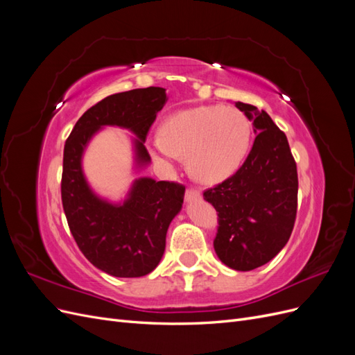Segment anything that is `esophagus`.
<instances>
[{
  "label": "esophagus",
  "mask_w": 355,
  "mask_h": 355,
  "mask_svg": "<svg viewBox=\"0 0 355 355\" xmlns=\"http://www.w3.org/2000/svg\"><path fill=\"white\" fill-rule=\"evenodd\" d=\"M185 198H187V201H196V200H198V198H201V192L198 191V189H196V188H188L187 189V192H185Z\"/></svg>",
  "instance_id": "34e87169"
}]
</instances>
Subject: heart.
Here are the masks:
<instances>
[{
  "label": "heart",
  "instance_id": "b5f03b06",
  "mask_svg": "<svg viewBox=\"0 0 355 355\" xmlns=\"http://www.w3.org/2000/svg\"><path fill=\"white\" fill-rule=\"evenodd\" d=\"M252 127L237 108L222 105L197 106L170 115L153 137L154 155L166 164L188 157L192 175L204 182L231 176L250 146Z\"/></svg>",
  "mask_w": 355,
  "mask_h": 355
}]
</instances>
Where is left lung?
<instances>
[{
    "mask_svg": "<svg viewBox=\"0 0 355 355\" xmlns=\"http://www.w3.org/2000/svg\"><path fill=\"white\" fill-rule=\"evenodd\" d=\"M235 106L253 121V146L235 175L202 196L218 211V257L235 271H252L280 253L293 231L297 170L271 116L249 103Z\"/></svg>",
    "mask_w": 355,
    "mask_h": 355,
    "instance_id": "obj_1",
    "label": "left lung"
}]
</instances>
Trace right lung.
<instances>
[{
    "label": "right lung",
    "mask_w": 355,
    "mask_h": 355,
    "mask_svg": "<svg viewBox=\"0 0 355 355\" xmlns=\"http://www.w3.org/2000/svg\"><path fill=\"white\" fill-rule=\"evenodd\" d=\"M166 102V89L161 87L111 94L81 115L63 149L60 189L69 230L83 254L114 277H144L155 270L166 249L168 225L184 204L185 187L139 178L123 202H110L96 196L85 180L84 149L102 127H121L136 136V167L149 164L144 144Z\"/></svg>",
    "instance_id": "right-lung-1"
}]
</instances>
